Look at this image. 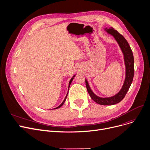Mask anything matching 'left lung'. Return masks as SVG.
Returning <instances> with one entry per match:
<instances>
[{"label":"left lung","mask_w":150,"mask_h":150,"mask_svg":"<svg viewBox=\"0 0 150 150\" xmlns=\"http://www.w3.org/2000/svg\"><path fill=\"white\" fill-rule=\"evenodd\" d=\"M104 30L108 33L111 35L115 38L121 51H122L123 53L125 65V79L124 83L122 88L116 95L104 98L96 95L93 91L91 87H90V85L87 79H85V83H86L87 91L93 100L98 104L109 105L116 104L120 103L125 98L126 93L129 90L132 82L134 74V60L132 51L130 47V46L122 35H120L112 27H105L104 28Z\"/></svg>","instance_id":"8db88e82"}]
</instances>
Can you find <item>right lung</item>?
I'll return each mask as SVG.
<instances>
[{"mask_svg":"<svg viewBox=\"0 0 150 150\" xmlns=\"http://www.w3.org/2000/svg\"><path fill=\"white\" fill-rule=\"evenodd\" d=\"M76 74L74 75V76L72 77V78H71V79H70L69 82V84H68V90H69V88L70 85H71V82H72V81H73V79H74V77L76 76ZM68 93H67V95H66V96H65V99H64V100H63V102L60 104V105H59L58 107H57V108H54V109H59V108H60V107H62V106L63 105V104H64V103H65V101H66V99H67V96H68Z\"/></svg>","mask_w":150,"mask_h":150,"instance_id":"right-lung-1","label":"right lung"}]
</instances>
